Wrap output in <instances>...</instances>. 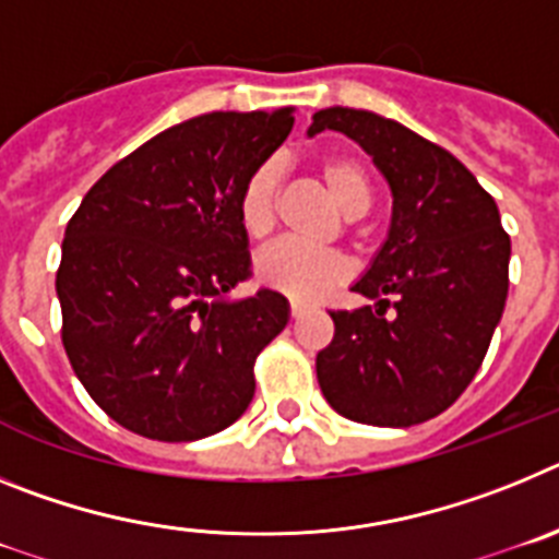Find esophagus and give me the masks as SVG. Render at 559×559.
<instances>
[{
    "label": "esophagus",
    "instance_id": "34e87169",
    "mask_svg": "<svg viewBox=\"0 0 559 559\" xmlns=\"http://www.w3.org/2000/svg\"><path fill=\"white\" fill-rule=\"evenodd\" d=\"M305 313H308V305L296 302L294 299V302H290V316H294V319H299V316H305Z\"/></svg>",
    "mask_w": 559,
    "mask_h": 559
}]
</instances>
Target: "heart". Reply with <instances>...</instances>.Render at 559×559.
I'll list each match as a JSON object with an SVG mask.
<instances>
[{"label":"heart","mask_w":559,"mask_h":559,"mask_svg":"<svg viewBox=\"0 0 559 559\" xmlns=\"http://www.w3.org/2000/svg\"><path fill=\"white\" fill-rule=\"evenodd\" d=\"M319 176L328 187L330 199L349 218L367 212L372 201L367 167L353 156H328L319 162ZM276 215V170L260 165L240 187L237 195V221L251 240H263L274 229ZM257 280L294 299H319L347 276V263L335 251L308 249L294 240H280L257 254Z\"/></svg>","instance_id":"1"}]
</instances>
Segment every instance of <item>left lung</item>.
<instances>
[{
    "label": "left lung",
    "instance_id": "8db88e82",
    "mask_svg": "<svg viewBox=\"0 0 559 559\" xmlns=\"http://www.w3.org/2000/svg\"><path fill=\"white\" fill-rule=\"evenodd\" d=\"M324 128L372 156L392 190V224L353 285L374 305L330 313L335 335L316 355V378L341 417L417 426L481 367L507 305L510 235L476 176L412 128L344 106L316 111L308 136Z\"/></svg>",
    "mask_w": 559,
    "mask_h": 559
}]
</instances>
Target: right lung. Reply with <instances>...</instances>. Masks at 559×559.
Segmentation results:
<instances>
[{"mask_svg":"<svg viewBox=\"0 0 559 559\" xmlns=\"http://www.w3.org/2000/svg\"><path fill=\"white\" fill-rule=\"evenodd\" d=\"M294 128V108L212 111L156 133L83 195L56 276L63 349L122 428L192 442L254 397V358L290 305L251 276L237 195Z\"/></svg>","mask_w":559,"mask_h":559,"instance_id":"1","label":"right lung"}]
</instances>
